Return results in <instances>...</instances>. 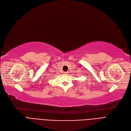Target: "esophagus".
I'll use <instances>...</instances> for the list:
<instances>
[{"label":"esophagus","instance_id":"34e87169","mask_svg":"<svg viewBox=\"0 0 131 131\" xmlns=\"http://www.w3.org/2000/svg\"><path fill=\"white\" fill-rule=\"evenodd\" d=\"M68 72H64V73L65 74H68Z\"/></svg>","mask_w":131,"mask_h":131}]
</instances>
